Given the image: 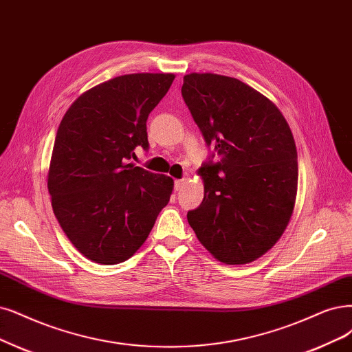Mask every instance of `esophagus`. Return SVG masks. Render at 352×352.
I'll return each mask as SVG.
<instances>
[{
	"label": "esophagus",
	"mask_w": 352,
	"mask_h": 352,
	"mask_svg": "<svg viewBox=\"0 0 352 352\" xmlns=\"http://www.w3.org/2000/svg\"><path fill=\"white\" fill-rule=\"evenodd\" d=\"M184 178H181V179H175V190L178 191L181 187H183L184 186Z\"/></svg>",
	"instance_id": "esophagus-1"
}]
</instances>
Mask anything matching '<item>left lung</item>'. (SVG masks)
Here are the masks:
<instances>
[{"mask_svg":"<svg viewBox=\"0 0 352 352\" xmlns=\"http://www.w3.org/2000/svg\"><path fill=\"white\" fill-rule=\"evenodd\" d=\"M183 98L220 161L199 169L204 199L187 213L197 239L217 261L241 265L276 245L293 214L297 151L274 102L236 78L192 72Z\"/></svg>","mask_w":352,"mask_h":352,"instance_id":"left-lung-1","label":"left lung"}]
</instances>
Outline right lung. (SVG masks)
I'll list each match as a JSON object with an SVG mask.
<instances>
[{
	"label": "right lung",
	"mask_w": 352,
	"mask_h": 352,
	"mask_svg": "<svg viewBox=\"0 0 352 352\" xmlns=\"http://www.w3.org/2000/svg\"><path fill=\"white\" fill-rule=\"evenodd\" d=\"M174 74H129L78 97L62 117L47 173L58 222L89 261H126L146 241L174 179L130 160L148 149L146 120Z\"/></svg>",
	"instance_id": "obj_1"
}]
</instances>
